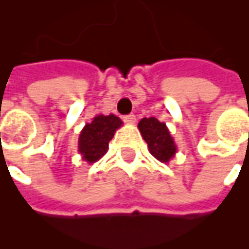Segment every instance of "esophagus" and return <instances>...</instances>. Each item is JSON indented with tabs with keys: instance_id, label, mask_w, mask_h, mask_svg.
I'll return each mask as SVG.
<instances>
[{
	"instance_id": "esophagus-1",
	"label": "esophagus",
	"mask_w": 249,
	"mask_h": 249,
	"mask_svg": "<svg viewBox=\"0 0 249 249\" xmlns=\"http://www.w3.org/2000/svg\"><path fill=\"white\" fill-rule=\"evenodd\" d=\"M123 120H124L126 124H134V123H136V115H134V113H129L126 116H123Z\"/></svg>"
}]
</instances>
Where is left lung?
I'll return each mask as SVG.
<instances>
[{
    "instance_id": "1",
    "label": "left lung",
    "mask_w": 249,
    "mask_h": 249,
    "mask_svg": "<svg viewBox=\"0 0 249 249\" xmlns=\"http://www.w3.org/2000/svg\"><path fill=\"white\" fill-rule=\"evenodd\" d=\"M138 129L147 142L151 155L159 161L168 163L176 155L177 147L164 123H160L155 117H143L138 123Z\"/></svg>"
}]
</instances>
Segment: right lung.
<instances>
[{
	"label": "right lung",
	"instance_id": "obj_1",
	"mask_svg": "<svg viewBox=\"0 0 249 249\" xmlns=\"http://www.w3.org/2000/svg\"><path fill=\"white\" fill-rule=\"evenodd\" d=\"M123 125V121L113 113L97 115L90 124H86L80 133L79 152L88 163H95L108 150L109 141Z\"/></svg>",
	"mask_w": 249,
	"mask_h": 249
}]
</instances>
